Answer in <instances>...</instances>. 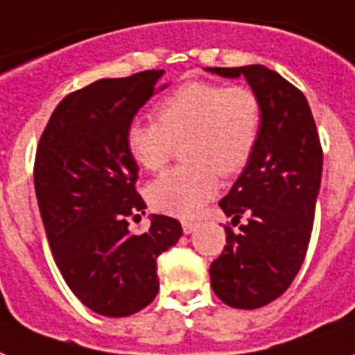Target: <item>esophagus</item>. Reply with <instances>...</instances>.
Returning a JSON list of instances; mask_svg holds the SVG:
<instances>
[{"instance_id":"1","label":"esophagus","mask_w":355,"mask_h":355,"mask_svg":"<svg viewBox=\"0 0 355 355\" xmlns=\"http://www.w3.org/2000/svg\"><path fill=\"white\" fill-rule=\"evenodd\" d=\"M199 224L198 222H182V230H184L186 235H190V233H193V231L198 230Z\"/></svg>"}]
</instances>
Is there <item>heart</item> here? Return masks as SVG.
Wrapping results in <instances>:
<instances>
[{
    "label": "heart",
    "mask_w": 355,
    "mask_h": 355,
    "mask_svg": "<svg viewBox=\"0 0 355 355\" xmlns=\"http://www.w3.org/2000/svg\"><path fill=\"white\" fill-rule=\"evenodd\" d=\"M156 120H133L125 130L131 159L144 171H159L175 143L186 164L165 171L148 186L156 211L196 216L218 191V177L246 169L261 133V101L248 86L191 80L162 97Z\"/></svg>",
    "instance_id": "heart-1"
}]
</instances>
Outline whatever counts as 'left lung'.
Listing matches in <instances>:
<instances>
[{
  "instance_id": "1",
  "label": "left lung",
  "mask_w": 355,
  "mask_h": 355,
  "mask_svg": "<svg viewBox=\"0 0 355 355\" xmlns=\"http://www.w3.org/2000/svg\"><path fill=\"white\" fill-rule=\"evenodd\" d=\"M244 77L261 101V133L250 164L220 209L227 244L211 263V286L233 309H259L284 293L311 243L324 152L303 92L263 65L214 67ZM243 217L247 222L239 226ZM238 225L239 232L230 230Z\"/></svg>"
}]
</instances>
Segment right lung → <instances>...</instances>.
I'll return each instance as SVG.
<instances>
[{"mask_svg": "<svg viewBox=\"0 0 355 355\" xmlns=\"http://www.w3.org/2000/svg\"><path fill=\"white\" fill-rule=\"evenodd\" d=\"M164 73L101 78L71 92L37 144L33 180L52 258L78 301L103 316H130L154 301L157 256L182 235L180 222L162 214L141 235L130 231L146 205L125 130Z\"/></svg>", "mask_w": 355, "mask_h": 355, "instance_id": "obj_1", "label": "right lung"}]
</instances>
